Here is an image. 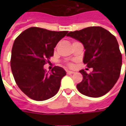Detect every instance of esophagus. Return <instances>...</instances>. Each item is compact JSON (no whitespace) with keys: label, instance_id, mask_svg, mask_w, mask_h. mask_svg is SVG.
I'll use <instances>...</instances> for the list:
<instances>
[{"label":"esophagus","instance_id":"1","mask_svg":"<svg viewBox=\"0 0 126 126\" xmlns=\"http://www.w3.org/2000/svg\"><path fill=\"white\" fill-rule=\"evenodd\" d=\"M74 73H75V72H74V71H67V75H71V74H74Z\"/></svg>","mask_w":126,"mask_h":126}]
</instances>
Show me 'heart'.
<instances>
[{
	"mask_svg": "<svg viewBox=\"0 0 126 126\" xmlns=\"http://www.w3.org/2000/svg\"><path fill=\"white\" fill-rule=\"evenodd\" d=\"M68 66H69V67H73V64H72V63H69V64H68Z\"/></svg>",
	"mask_w": 126,
	"mask_h": 126,
	"instance_id": "b5f03b06",
	"label": "heart"
}]
</instances>
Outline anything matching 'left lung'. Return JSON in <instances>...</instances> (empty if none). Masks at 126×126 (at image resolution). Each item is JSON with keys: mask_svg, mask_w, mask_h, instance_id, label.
<instances>
[{"mask_svg": "<svg viewBox=\"0 0 126 126\" xmlns=\"http://www.w3.org/2000/svg\"><path fill=\"white\" fill-rule=\"evenodd\" d=\"M67 36L82 43L86 49L83 62L93 68L90 74L80 71L83 80L77 85L78 90L91 97L105 95L116 83L121 71L122 57L116 37L101 27L71 31Z\"/></svg>", "mask_w": 126, "mask_h": 126, "instance_id": "8db88e82", "label": "left lung"}]
</instances>
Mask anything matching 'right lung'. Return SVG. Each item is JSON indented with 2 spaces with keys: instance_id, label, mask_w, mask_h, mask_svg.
Segmentation results:
<instances>
[{
  "instance_id": "obj_1",
  "label": "right lung",
  "mask_w": 126,
  "mask_h": 126,
  "mask_svg": "<svg viewBox=\"0 0 126 126\" xmlns=\"http://www.w3.org/2000/svg\"><path fill=\"white\" fill-rule=\"evenodd\" d=\"M67 32L34 27L24 31L15 40L11 69L17 85L31 99L44 101L59 91L66 72L62 67L55 66L49 73L44 65L53 56L54 47Z\"/></svg>"
}]
</instances>
